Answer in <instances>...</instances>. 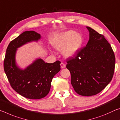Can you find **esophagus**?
I'll list each match as a JSON object with an SVG mask.
<instances>
[{"mask_svg": "<svg viewBox=\"0 0 120 120\" xmlns=\"http://www.w3.org/2000/svg\"><path fill=\"white\" fill-rule=\"evenodd\" d=\"M60 65V68H65V66H66L65 64H64L63 63H61Z\"/></svg>", "mask_w": 120, "mask_h": 120, "instance_id": "34e87169", "label": "esophagus"}]
</instances>
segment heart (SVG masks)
<instances>
[{
    "label": "heart",
    "instance_id": "b5f03b06",
    "mask_svg": "<svg viewBox=\"0 0 120 120\" xmlns=\"http://www.w3.org/2000/svg\"><path fill=\"white\" fill-rule=\"evenodd\" d=\"M82 44L81 36L73 30L66 31L57 36L52 44L57 50H64V55L67 57L75 55L81 48Z\"/></svg>",
    "mask_w": 120,
    "mask_h": 120
}]
</instances>
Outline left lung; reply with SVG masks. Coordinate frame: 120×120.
I'll list each match as a JSON object with an SVG mask.
<instances>
[{
  "mask_svg": "<svg viewBox=\"0 0 120 120\" xmlns=\"http://www.w3.org/2000/svg\"><path fill=\"white\" fill-rule=\"evenodd\" d=\"M89 39L75 56L68 58L66 68L71 73V83L79 95H97L109 84L114 72L113 50L103 35L87 26ZM75 56V55H74Z\"/></svg>",
  "mask_w": 120,
  "mask_h": 120,
  "instance_id": "left-lung-1",
  "label": "left lung"
}]
</instances>
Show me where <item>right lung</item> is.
Returning a JSON list of instances; mask_svg holds the SVG:
<instances>
[{
  "mask_svg": "<svg viewBox=\"0 0 120 120\" xmlns=\"http://www.w3.org/2000/svg\"><path fill=\"white\" fill-rule=\"evenodd\" d=\"M40 38V34L34 31L23 32L9 43L4 62L5 72L11 87L19 95L31 99H41L48 95L53 77L60 70L59 60L48 63L41 58L24 70L17 66L15 55L17 48Z\"/></svg>",
  "mask_w": 120,
  "mask_h": 120,
  "instance_id": "right-lung-1",
  "label": "right lung"
}]
</instances>
